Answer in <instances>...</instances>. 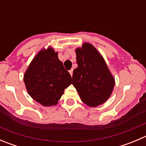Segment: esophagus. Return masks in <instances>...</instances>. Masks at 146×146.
Segmentation results:
<instances>
[{
  "instance_id": "1",
  "label": "esophagus",
  "mask_w": 146,
  "mask_h": 146,
  "mask_svg": "<svg viewBox=\"0 0 146 146\" xmlns=\"http://www.w3.org/2000/svg\"><path fill=\"white\" fill-rule=\"evenodd\" d=\"M73 69H70V70H69V73H70V76H71V77H72V76H73Z\"/></svg>"
}]
</instances>
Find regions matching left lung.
<instances>
[{
  "label": "left lung",
  "instance_id": "left-lung-1",
  "mask_svg": "<svg viewBox=\"0 0 146 146\" xmlns=\"http://www.w3.org/2000/svg\"><path fill=\"white\" fill-rule=\"evenodd\" d=\"M78 68L73 73V83L82 102L98 107L108 100L115 80L104 58L91 44L76 49Z\"/></svg>",
  "mask_w": 146,
  "mask_h": 146
}]
</instances>
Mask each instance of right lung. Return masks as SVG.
I'll use <instances>...</instances> for the list:
<instances>
[{
	"label": "right lung",
	"mask_w": 146,
	"mask_h": 146,
	"mask_svg": "<svg viewBox=\"0 0 146 146\" xmlns=\"http://www.w3.org/2000/svg\"><path fill=\"white\" fill-rule=\"evenodd\" d=\"M24 82L31 98L44 107L56 105L72 83L70 73L51 47L35 56L25 73Z\"/></svg>",
	"instance_id": "add662e5"
}]
</instances>
